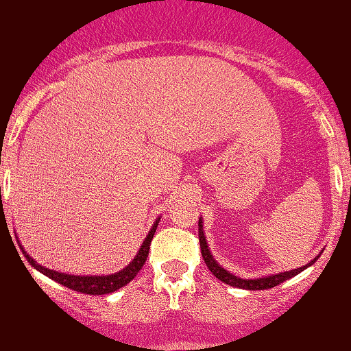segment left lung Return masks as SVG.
I'll use <instances>...</instances> for the list:
<instances>
[{"label":"left lung","instance_id":"1","mask_svg":"<svg viewBox=\"0 0 351 351\" xmlns=\"http://www.w3.org/2000/svg\"><path fill=\"white\" fill-rule=\"evenodd\" d=\"M198 234H199V245H201V254H203V259L204 263H206L208 269L215 274L216 279L223 280L224 284L231 285V287H237V289H244V291H264V289H272L276 287V285L282 284V282L292 279V277H295L297 274H300L302 271H305V269L310 267L312 264H315V261L320 257V254L318 256L313 257L312 261H310L308 264H305L304 267H297V269H292V271H285V272H279V274H272V276H265V277H259V279H243V277H237L234 276L232 272L226 271V269L223 267V265H219L216 263V259L213 257L211 251H209V245H208V241H206V236H204V229H203V219L199 217V223H198Z\"/></svg>","mask_w":351,"mask_h":351}]
</instances>
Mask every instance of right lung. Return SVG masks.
<instances>
[{
	"label": "right lung",
	"mask_w": 351,
	"mask_h": 351,
	"mask_svg": "<svg viewBox=\"0 0 351 351\" xmlns=\"http://www.w3.org/2000/svg\"><path fill=\"white\" fill-rule=\"evenodd\" d=\"M158 221H160V216L155 219L152 229L148 231V236L145 237V241L142 243V245H140L136 256L132 259V263L128 264L127 267H123L122 271L108 274V276H72V274L58 272V271H54V269L44 267V265L36 263L33 257L24 251L21 243H19V247H21V251L24 254V257L27 259V263L33 265L36 271L44 274V276L49 277V279H52L54 282H59V284L64 285V287H69L75 292L88 293V295H104V293H112V292L119 291V289H122L123 285L128 284V282L134 280V277L140 272V269L143 267L145 261H147V257H148L150 243H152L153 236H155L156 228H158Z\"/></svg>",
	"instance_id": "right-lung-1"
}]
</instances>
